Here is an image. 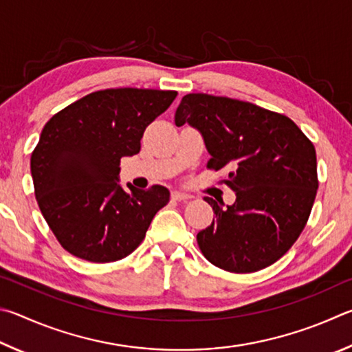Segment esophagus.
I'll return each instance as SVG.
<instances>
[{"mask_svg":"<svg viewBox=\"0 0 352 352\" xmlns=\"http://www.w3.org/2000/svg\"><path fill=\"white\" fill-rule=\"evenodd\" d=\"M171 198L175 201H187V199H190V195L177 192V190H175V192H171Z\"/></svg>","mask_w":352,"mask_h":352,"instance_id":"obj_1","label":"esophagus"}]
</instances>
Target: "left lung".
<instances>
[{
    "label": "left lung",
    "instance_id": "left-lung-1",
    "mask_svg": "<svg viewBox=\"0 0 352 352\" xmlns=\"http://www.w3.org/2000/svg\"><path fill=\"white\" fill-rule=\"evenodd\" d=\"M204 138L207 168L227 170L236 201L204 198L217 218L198 233L208 261L233 274L270 266L297 241L316 201L317 156L312 142L289 117L254 103L187 94L175 114Z\"/></svg>",
    "mask_w": 352,
    "mask_h": 352
}]
</instances>
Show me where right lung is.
Returning <instances> with one entry per match:
<instances>
[{"label": "right lung", "mask_w": 352, "mask_h": 352, "mask_svg": "<svg viewBox=\"0 0 352 352\" xmlns=\"http://www.w3.org/2000/svg\"><path fill=\"white\" fill-rule=\"evenodd\" d=\"M176 91H96L52 116L30 156L35 198L61 248L91 263L122 260L139 248L170 201L162 186H119L120 159L140 151L145 128Z\"/></svg>", "instance_id": "1"}]
</instances>
